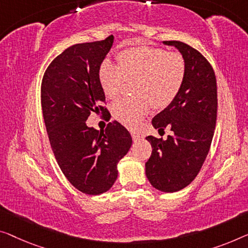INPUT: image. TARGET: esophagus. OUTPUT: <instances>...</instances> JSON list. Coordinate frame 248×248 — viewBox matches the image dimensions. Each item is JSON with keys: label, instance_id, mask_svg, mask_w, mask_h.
I'll return each mask as SVG.
<instances>
[{"label": "esophagus", "instance_id": "obj_1", "mask_svg": "<svg viewBox=\"0 0 248 248\" xmlns=\"http://www.w3.org/2000/svg\"><path fill=\"white\" fill-rule=\"evenodd\" d=\"M131 137L134 140H139L140 138H141V135L137 131H131Z\"/></svg>", "mask_w": 248, "mask_h": 248}]
</instances>
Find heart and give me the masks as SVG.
I'll use <instances>...</instances> for the list:
<instances>
[{
    "mask_svg": "<svg viewBox=\"0 0 248 248\" xmlns=\"http://www.w3.org/2000/svg\"><path fill=\"white\" fill-rule=\"evenodd\" d=\"M118 66L105 60L99 66L98 79L107 98L119 97L125 81L132 82V98H124L111 107L112 116L129 128H136L151 106L161 110L171 105L186 77L182 54L157 46H134L117 54Z\"/></svg>",
    "mask_w": 248,
    "mask_h": 248,
    "instance_id": "1",
    "label": "heart"
}]
</instances>
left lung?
<instances>
[{
	"mask_svg": "<svg viewBox=\"0 0 248 248\" xmlns=\"http://www.w3.org/2000/svg\"><path fill=\"white\" fill-rule=\"evenodd\" d=\"M183 54L186 77L171 105L151 124L158 130L170 128L167 139L148 136L153 153L146 162V175L158 190L175 193L188 186L201 171L215 131L217 83L213 66L199 51L180 41H165Z\"/></svg>",
	"mask_w": 248,
	"mask_h": 248,
	"instance_id": "left-lung-1",
	"label": "left lung"
}]
</instances>
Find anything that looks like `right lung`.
Masks as SVG:
<instances>
[{"label": "right lung", "instance_id": "obj_1", "mask_svg": "<svg viewBox=\"0 0 248 248\" xmlns=\"http://www.w3.org/2000/svg\"><path fill=\"white\" fill-rule=\"evenodd\" d=\"M112 43L109 35L68 47L47 66L41 84L44 124L55 159L72 186L87 195L112 187L118 162L132 143L129 131L116 120L105 130L86 124L92 112L111 118L98 71Z\"/></svg>", "mask_w": 248, "mask_h": 248}]
</instances>
